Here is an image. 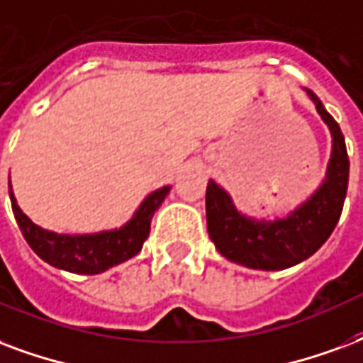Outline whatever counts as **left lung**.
Wrapping results in <instances>:
<instances>
[{
	"mask_svg": "<svg viewBox=\"0 0 363 363\" xmlns=\"http://www.w3.org/2000/svg\"><path fill=\"white\" fill-rule=\"evenodd\" d=\"M304 90L333 136L331 160L321 186L289 216L273 221H257L240 213L217 182L209 181L206 189V217L211 242L229 262L250 269L279 271L308 259L331 236L342 213L350 167L345 136L321 99L308 88Z\"/></svg>",
	"mask_w": 363,
	"mask_h": 363,
	"instance_id": "1",
	"label": "left lung"
}]
</instances>
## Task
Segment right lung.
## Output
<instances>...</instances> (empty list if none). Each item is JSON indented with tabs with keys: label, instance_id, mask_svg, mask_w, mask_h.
I'll return each instance as SVG.
<instances>
[{
	"label": "right lung",
	"instance_id": "right-lung-1",
	"mask_svg": "<svg viewBox=\"0 0 363 363\" xmlns=\"http://www.w3.org/2000/svg\"><path fill=\"white\" fill-rule=\"evenodd\" d=\"M169 190L171 186H163L152 192L136 209L133 219L121 229L101 230L94 235H57L34 225L24 216L23 209L17 206L9 182L11 208L28 246L45 264L79 275H98L136 256L150 235V223L155 209L167 198Z\"/></svg>",
	"mask_w": 363,
	"mask_h": 363
}]
</instances>
